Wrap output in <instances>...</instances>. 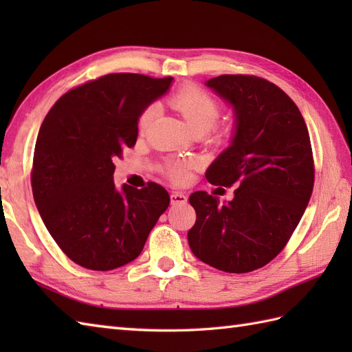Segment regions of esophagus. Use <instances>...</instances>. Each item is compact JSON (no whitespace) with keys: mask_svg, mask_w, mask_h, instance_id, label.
I'll list each match as a JSON object with an SVG mask.
<instances>
[{"mask_svg":"<svg viewBox=\"0 0 352 352\" xmlns=\"http://www.w3.org/2000/svg\"><path fill=\"white\" fill-rule=\"evenodd\" d=\"M170 203L174 206H182L188 203V197L182 192H172L170 193Z\"/></svg>","mask_w":352,"mask_h":352,"instance_id":"esophagus-1","label":"esophagus"}]
</instances>
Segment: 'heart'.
I'll return each mask as SVG.
<instances>
[{
  "label": "heart",
  "instance_id": "1",
  "mask_svg": "<svg viewBox=\"0 0 352 352\" xmlns=\"http://www.w3.org/2000/svg\"><path fill=\"white\" fill-rule=\"evenodd\" d=\"M168 104L184 118L186 124L195 134L208 131L210 138L219 144L234 136V121L230 119L222 124H216L221 116V102L203 87L195 85L183 86L168 96ZM157 115H159V107L155 104H149L142 110L138 119L139 131L145 133L155 121ZM188 168L189 164L183 160H170L166 164V175L170 180L182 183L188 178Z\"/></svg>",
  "mask_w": 352,
  "mask_h": 352
}]
</instances>
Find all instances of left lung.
<instances>
[{
    "label": "left lung",
    "mask_w": 352,
    "mask_h": 352,
    "mask_svg": "<svg viewBox=\"0 0 352 352\" xmlns=\"http://www.w3.org/2000/svg\"><path fill=\"white\" fill-rule=\"evenodd\" d=\"M206 85L236 113L234 139L206 178L236 189L223 206L204 190L192 193L197 221L188 241L204 263L251 272L284 250L309 204L315 184L309 130L290 96L265 78L226 74Z\"/></svg>",
    "instance_id": "1"
}]
</instances>
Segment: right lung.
<instances>
[{
	"mask_svg": "<svg viewBox=\"0 0 352 352\" xmlns=\"http://www.w3.org/2000/svg\"><path fill=\"white\" fill-rule=\"evenodd\" d=\"M172 77L107 74L62 95L37 134L32 189L37 210L66 256L92 271L136 258L170 198L163 186L113 183L116 157L138 140V119Z\"/></svg>",
	"mask_w": 352,
	"mask_h": 352,
	"instance_id": "add662e5",
	"label": "right lung"
}]
</instances>
